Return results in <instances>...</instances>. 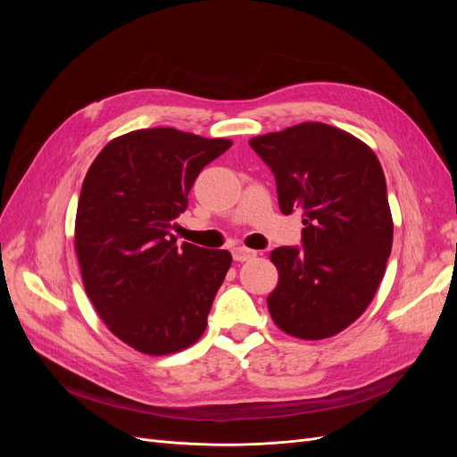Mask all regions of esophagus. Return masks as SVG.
<instances>
[{
  "instance_id": "34e87169",
  "label": "esophagus",
  "mask_w": 457,
  "mask_h": 457,
  "mask_svg": "<svg viewBox=\"0 0 457 457\" xmlns=\"http://www.w3.org/2000/svg\"><path fill=\"white\" fill-rule=\"evenodd\" d=\"M231 253H233V259H235V261H238V262L250 261V259H253V257L257 255V252H255V250H250V248H245V246H237V248H233V250H231Z\"/></svg>"
}]
</instances>
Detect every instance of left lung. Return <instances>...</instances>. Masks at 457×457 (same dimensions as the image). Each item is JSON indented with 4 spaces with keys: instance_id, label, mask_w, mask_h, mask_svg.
<instances>
[{
    "instance_id": "obj_1",
    "label": "left lung",
    "mask_w": 457,
    "mask_h": 457,
    "mask_svg": "<svg viewBox=\"0 0 457 457\" xmlns=\"http://www.w3.org/2000/svg\"><path fill=\"white\" fill-rule=\"evenodd\" d=\"M276 176L283 214L302 209L303 248L270 252L274 324L303 341L346 329L365 313L386 274L393 214L376 154L348 131L302 122L250 138Z\"/></svg>"
}]
</instances>
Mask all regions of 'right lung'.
<instances>
[{"label": "right lung", "instance_id": "right-lung-1", "mask_svg": "<svg viewBox=\"0 0 457 457\" xmlns=\"http://www.w3.org/2000/svg\"><path fill=\"white\" fill-rule=\"evenodd\" d=\"M229 146L174 128L137 129L112 138L83 179L74 246L85 291L140 353L185 350L205 331L231 253L178 246L170 229L202 168Z\"/></svg>", "mask_w": 457, "mask_h": 457}]
</instances>
